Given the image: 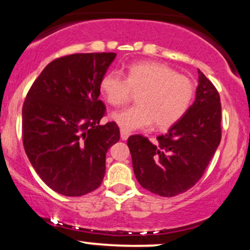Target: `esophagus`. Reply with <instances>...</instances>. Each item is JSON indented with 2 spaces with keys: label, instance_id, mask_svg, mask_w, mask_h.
<instances>
[{
  "label": "esophagus",
  "instance_id": "esophagus-1",
  "mask_svg": "<svg viewBox=\"0 0 250 250\" xmlns=\"http://www.w3.org/2000/svg\"><path fill=\"white\" fill-rule=\"evenodd\" d=\"M128 137H129L128 131H125V130H123V129H121V139L123 140V141H125V140H127Z\"/></svg>",
  "mask_w": 250,
  "mask_h": 250
}]
</instances>
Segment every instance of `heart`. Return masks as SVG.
<instances>
[{
	"label": "heart",
	"mask_w": 250,
	"mask_h": 250,
	"mask_svg": "<svg viewBox=\"0 0 250 250\" xmlns=\"http://www.w3.org/2000/svg\"><path fill=\"white\" fill-rule=\"evenodd\" d=\"M101 91L114 107L125 104L134 94L137 105L111 114V120L125 131L175 125L187 113L195 95L190 77L160 62H137L129 65L125 77L111 70L101 80Z\"/></svg>",
	"instance_id": "obj_1"
}]
</instances>
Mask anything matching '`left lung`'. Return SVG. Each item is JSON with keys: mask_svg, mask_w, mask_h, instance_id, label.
<instances>
[{"mask_svg": "<svg viewBox=\"0 0 250 250\" xmlns=\"http://www.w3.org/2000/svg\"><path fill=\"white\" fill-rule=\"evenodd\" d=\"M221 141V103L216 88L199 70L196 97L187 113L151 143L142 135L128 139L134 174L151 193L170 197L201 179Z\"/></svg>", "mask_w": 250, "mask_h": 250, "instance_id": "left-lung-1", "label": "left lung"}]
</instances>
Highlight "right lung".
Returning a JSON list of instances; mask_svg holds the SVG:
<instances>
[{"label": "right lung", "instance_id": "add662e5", "mask_svg": "<svg viewBox=\"0 0 250 250\" xmlns=\"http://www.w3.org/2000/svg\"><path fill=\"white\" fill-rule=\"evenodd\" d=\"M115 57L89 53L54 60L25 97V154L43 182L64 196H82L101 186L105 154L120 140L115 122L100 125L105 111L100 85Z\"/></svg>", "mask_w": 250, "mask_h": 250}]
</instances>
